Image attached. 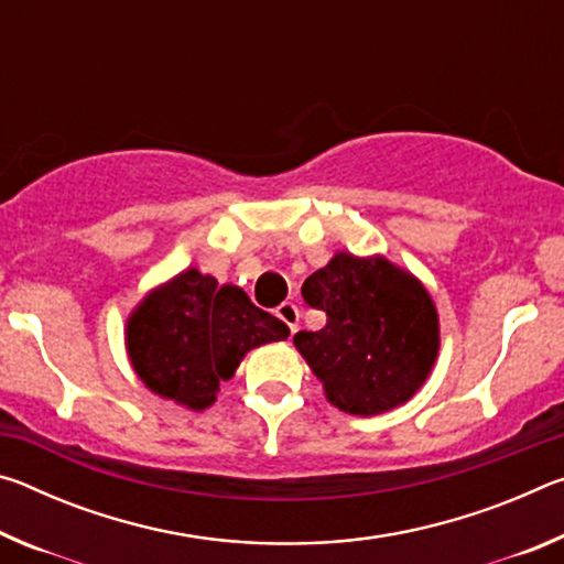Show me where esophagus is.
Here are the masks:
<instances>
[{
    "instance_id": "esophagus-1",
    "label": "esophagus",
    "mask_w": 564,
    "mask_h": 564,
    "mask_svg": "<svg viewBox=\"0 0 564 564\" xmlns=\"http://www.w3.org/2000/svg\"><path fill=\"white\" fill-rule=\"evenodd\" d=\"M275 316H279L285 326L291 328V333H295L299 330V318H301V313H299V308H295L293 303H281L279 308H275Z\"/></svg>"
}]
</instances>
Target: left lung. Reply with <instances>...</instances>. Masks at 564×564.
<instances>
[{
    "mask_svg": "<svg viewBox=\"0 0 564 564\" xmlns=\"http://www.w3.org/2000/svg\"><path fill=\"white\" fill-rule=\"evenodd\" d=\"M303 301L328 323L295 333L293 346L330 405L380 415L425 386L441 350V318L417 275L380 253L336 251L305 279Z\"/></svg>",
    "mask_w": 564,
    "mask_h": 564,
    "instance_id": "8db88e82",
    "label": "left lung"
}]
</instances>
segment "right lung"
Listing matches in <instances>:
<instances>
[{
	"mask_svg": "<svg viewBox=\"0 0 564 564\" xmlns=\"http://www.w3.org/2000/svg\"><path fill=\"white\" fill-rule=\"evenodd\" d=\"M289 326L253 305L243 289L191 269L159 283L127 318L123 343L133 373L151 393L186 410L216 403L246 352L285 340Z\"/></svg>",
	"mask_w": 564,
	"mask_h": 564,
	"instance_id": "1",
	"label": "right lung"
}]
</instances>
